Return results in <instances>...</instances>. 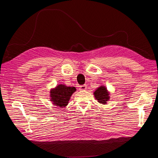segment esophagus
<instances>
[{
    "label": "esophagus",
    "instance_id": "obj_1",
    "mask_svg": "<svg viewBox=\"0 0 158 158\" xmlns=\"http://www.w3.org/2000/svg\"><path fill=\"white\" fill-rule=\"evenodd\" d=\"M87 88V85H82L80 86V90H85Z\"/></svg>",
    "mask_w": 158,
    "mask_h": 158
}]
</instances>
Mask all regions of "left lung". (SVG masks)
I'll return each mask as SVG.
<instances>
[{"mask_svg": "<svg viewBox=\"0 0 158 158\" xmlns=\"http://www.w3.org/2000/svg\"><path fill=\"white\" fill-rule=\"evenodd\" d=\"M94 94L95 98L98 100V102L99 103L106 104L110 98L109 92L107 91V88L103 85H101V86L97 88L94 92Z\"/></svg>", "mask_w": 158, "mask_h": 158, "instance_id": "left-lung-1", "label": "left lung"}]
</instances>
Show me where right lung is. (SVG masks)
Segmentation results:
<instances>
[{
    "label": "right lung",
    "mask_w": 158,
    "mask_h": 158,
    "mask_svg": "<svg viewBox=\"0 0 158 158\" xmlns=\"http://www.w3.org/2000/svg\"><path fill=\"white\" fill-rule=\"evenodd\" d=\"M75 87H67L64 84H59L50 92L51 101L55 106L63 108L69 103L71 95L76 92Z\"/></svg>",
    "instance_id": "obj_1"
}]
</instances>
